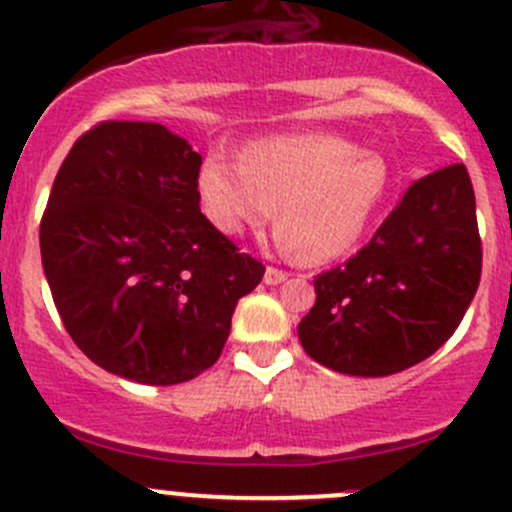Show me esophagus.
<instances>
[{"label":"esophagus","instance_id":"1","mask_svg":"<svg viewBox=\"0 0 512 512\" xmlns=\"http://www.w3.org/2000/svg\"><path fill=\"white\" fill-rule=\"evenodd\" d=\"M287 280V272L280 270V267H267L265 270V282L267 285H280V282Z\"/></svg>","mask_w":512,"mask_h":512}]
</instances>
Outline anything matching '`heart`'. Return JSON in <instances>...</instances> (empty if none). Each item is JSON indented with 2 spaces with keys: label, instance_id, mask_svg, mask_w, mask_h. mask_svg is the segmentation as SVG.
<instances>
[{
  "label": "heart",
  "instance_id": "heart-1",
  "mask_svg": "<svg viewBox=\"0 0 512 512\" xmlns=\"http://www.w3.org/2000/svg\"><path fill=\"white\" fill-rule=\"evenodd\" d=\"M389 188L381 156L332 133L247 143L242 158L213 148L198 170L205 220L237 237L280 220V242L302 262L342 257L364 237Z\"/></svg>",
  "mask_w": 512,
  "mask_h": 512
}]
</instances>
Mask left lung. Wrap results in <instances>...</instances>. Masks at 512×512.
Wrapping results in <instances>:
<instances>
[{
    "mask_svg": "<svg viewBox=\"0 0 512 512\" xmlns=\"http://www.w3.org/2000/svg\"><path fill=\"white\" fill-rule=\"evenodd\" d=\"M476 195L466 165L416 180L369 242L314 277L304 352L349 376H389L451 339L480 282Z\"/></svg>",
    "mask_w": 512,
    "mask_h": 512,
    "instance_id": "8db88e82",
    "label": "left lung"
}]
</instances>
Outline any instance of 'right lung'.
Listing matches in <instances>:
<instances>
[{
	"label": "right lung",
	"mask_w": 512,
	"mask_h": 512,
	"mask_svg": "<svg viewBox=\"0 0 512 512\" xmlns=\"http://www.w3.org/2000/svg\"><path fill=\"white\" fill-rule=\"evenodd\" d=\"M200 163L160 123H96L71 146L41 215V265L66 332L138 384L210 369L237 299L265 275L200 213Z\"/></svg>",
	"instance_id": "obj_1"
}]
</instances>
